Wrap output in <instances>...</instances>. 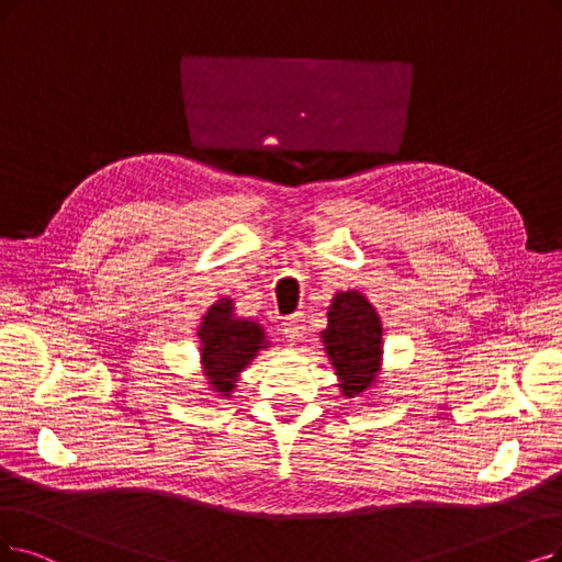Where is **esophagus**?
Listing matches in <instances>:
<instances>
[{
	"instance_id": "esophagus-1",
	"label": "esophagus",
	"mask_w": 562,
	"mask_h": 562,
	"mask_svg": "<svg viewBox=\"0 0 562 562\" xmlns=\"http://www.w3.org/2000/svg\"><path fill=\"white\" fill-rule=\"evenodd\" d=\"M283 334H285V339L293 341V344H297V341L304 339L306 329H304L302 313H297V316H293V318H290V321L283 325Z\"/></svg>"
}]
</instances>
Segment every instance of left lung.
<instances>
[{
  "instance_id": "1",
  "label": "left lung",
  "mask_w": 562,
  "mask_h": 562,
  "mask_svg": "<svg viewBox=\"0 0 562 562\" xmlns=\"http://www.w3.org/2000/svg\"><path fill=\"white\" fill-rule=\"evenodd\" d=\"M321 341L339 378L344 396L355 398L371 390L383 367V323L373 304L357 290L336 293L327 311Z\"/></svg>"
}]
</instances>
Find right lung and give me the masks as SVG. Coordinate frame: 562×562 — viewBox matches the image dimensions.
I'll return each instance as SVG.
<instances>
[{
	"label": "right lung",
	"instance_id": "obj_1",
	"mask_svg": "<svg viewBox=\"0 0 562 562\" xmlns=\"http://www.w3.org/2000/svg\"><path fill=\"white\" fill-rule=\"evenodd\" d=\"M200 364L203 375L218 398H231L239 373L254 362V357L269 348L265 327L249 318L235 316V302L223 297L210 306L198 325Z\"/></svg>",
	"mask_w": 562,
	"mask_h": 562
}]
</instances>
